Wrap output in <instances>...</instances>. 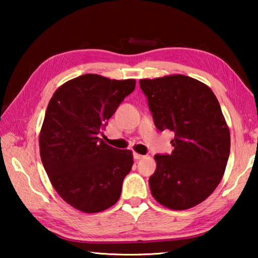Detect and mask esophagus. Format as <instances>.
<instances>
[{"label":"esophagus","mask_w":258,"mask_h":258,"mask_svg":"<svg viewBox=\"0 0 258 258\" xmlns=\"http://www.w3.org/2000/svg\"><path fill=\"white\" fill-rule=\"evenodd\" d=\"M133 156H134V159H135V160H140V159H142L143 157H145V156H142V155L138 154V152H134Z\"/></svg>","instance_id":"1"}]
</instances>
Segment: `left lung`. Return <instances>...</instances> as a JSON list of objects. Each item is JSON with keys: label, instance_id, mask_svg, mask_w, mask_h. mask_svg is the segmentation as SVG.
I'll return each instance as SVG.
<instances>
[{"label": "left lung", "instance_id": "left-lung-1", "mask_svg": "<svg viewBox=\"0 0 258 258\" xmlns=\"http://www.w3.org/2000/svg\"><path fill=\"white\" fill-rule=\"evenodd\" d=\"M156 127L169 130L171 155H156L149 178L152 197L164 207L197 206L220 184L230 155V131L209 86L195 78L167 75L140 80Z\"/></svg>", "mask_w": 258, "mask_h": 258}]
</instances>
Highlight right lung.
<instances>
[{
    "label": "right lung",
    "instance_id": "1",
    "mask_svg": "<svg viewBox=\"0 0 258 258\" xmlns=\"http://www.w3.org/2000/svg\"><path fill=\"white\" fill-rule=\"evenodd\" d=\"M135 84L85 74L59 86L47 104L38 141L42 163L60 197L83 213L106 211L120 197L132 151L110 147L99 134Z\"/></svg>",
    "mask_w": 258,
    "mask_h": 258
}]
</instances>
